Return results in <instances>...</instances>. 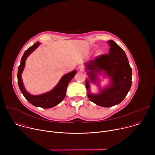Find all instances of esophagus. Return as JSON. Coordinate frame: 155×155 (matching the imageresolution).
<instances>
[{
	"label": "esophagus",
	"instance_id": "esophagus-1",
	"mask_svg": "<svg viewBox=\"0 0 155 155\" xmlns=\"http://www.w3.org/2000/svg\"><path fill=\"white\" fill-rule=\"evenodd\" d=\"M83 69H84V68H83V66L80 65V66H78V68H77V71L79 72H81L83 71Z\"/></svg>",
	"mask_w": 155,
	"mask_h": 155
}]
</instances>
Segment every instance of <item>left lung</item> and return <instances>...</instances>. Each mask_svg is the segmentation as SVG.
I'll list each match as a JSON object with an SVG mask.
<instances>
[{"instance_id":"1","label":"left lung","mask_w":155,"mask_h":155,"mask_svg":"<svg viewBox=\"0 0 155 155\" xmlns=\"http://www.w3.org/2000/svg\"><path fill=\"white\" fill-rule=\"evenodd\" d=\"M110 48L108 54H104L84 63L89 79H86L87 97L97 105L110 107L120 104L127 94L132 84V69L123 50L114 40L107 41ZM101 73L109 78L108 86L101 88L98 75ZM100 87L98 94L90 91V83Z\"/></svg>"}]
</instances>
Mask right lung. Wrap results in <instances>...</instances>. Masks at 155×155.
I'll return each mask as SVG.
<instances>
[{"label": "right lung", "mask_w": 155, "mask_h": 155, "mask_svg": "<svg viewBox=\"0 0 155 155\" xmlns=\"http://www.w3.org/2000/svg\"><path fill=\"white\" fill-rule=\"evenodd\" d=\"M39 45L40 42L37 41L25 52L21 59V63L18 68L17 75L18 83L21 92L32 105L43 108H49L57 105L64 99L68 86L71 80L75 75L77 71L74 70L63 75L53 89L47 93L40 95H32L29 94L25 89L21 75L25 69V63L28 57Z\"/></svg>", "instance_id": "add662e5"}]
</instances>
